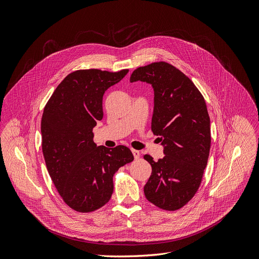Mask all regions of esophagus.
Segmentation results:
<instances>
[{
	"instance_id": "34e87169",
	"label": "esophagus",
	"mask_w": 259,
	"mask_h": 259,
	"mask_svg": "<svg viewBox=\"0 0 259 259\" xmlns=\"http://www.w3.org/2000/svg\"><path fill=\"white\" fill-rule=\"evenodd\" d=\"M132 153H133V155H134V157H135V159H138L139 157H140V152L139 151H137V150H132Z\"/></svg>"
}]
</instances>
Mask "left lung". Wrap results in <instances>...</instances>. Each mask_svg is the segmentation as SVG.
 <instances>
[{
	"instance_id": "1",
	"label": "left lung",
	"mask_w": 259,
	"mask_h": 259,
	"mask_svg": "<svg viewBox=\"0 0 259 259\" xmlns=\"http://www.w3.org/2000/svg\"><path fill=\"white\" fill-rule=\"evenodd\" d=\"M130 81L153 88L151 130L163 146L158 161L144 155L152 166L145 196L159 208L180 209L196 194L207 165L211 137L206 103L192 80L166 62L137 68Z\"/></svg>"
}]
</instances>
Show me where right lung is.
<instances>
[{
	"label": "right lung",
	"instance_id": "add662e5",
	"mask_svg": "<svg viewBox=\"0 0 259 259\" xmlns=\"http://www.w3.org/2000/svg\"><path fill=\"white\" fill-rule=\"evenodd\" d=\"M128 72L77 70L56 88L44 109L41 149L49 175L70 208L91 212L113 193V176L134 160L125 146H97L93 128L103 118V96Z\"/></svg>",
	"mask_w": 259,
	"mask_h": 259
}]
</instances>
